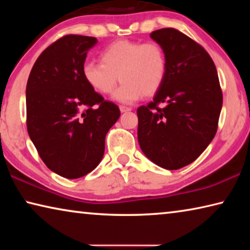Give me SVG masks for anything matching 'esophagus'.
<instances>
[{
	"instance_id": "esophagus-1",
	"label": "esophagus",
	"mask_w": 250,
	"mask_h": 250,
	"mask_svg": "<svg viewBox=\"0 0 250 250\" xmlns=\"http://www.w3.org/2000/svg\"><path fill=\"white\" fill-rule=\"evenodd\" d=\"M120 111L121 112H128V111H131V108L125 107V105H120Z\"/></svg>"
}]
</instances>
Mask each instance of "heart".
Masks as SVG:
<instances>
[{
	"label": "heart",
	"instance_id": "1",
	"mask_svg": "<svg viewBox=\"0 0 250 250\" xmlns=\"http://www.w3.org/2000/svg\"><path fill=\"white\" fill-rule=\"evenodd\" d=\"M99 57L101 62L83 65L84 82L98 94L109 95L120 79L122 83L113 98L122 104L156 94L167 77L166 52L154 42L116 41L101 50Z\"/></svg>",
	"mask_w": 250,
	"mask_h": 250
}]
</instances>
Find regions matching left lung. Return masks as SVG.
Masks as SVG:
<instances>
[{"instance_id":"obj_1","label":"left lung","mask_w":250,"mask_h":250,"mask_svg":"<svg viewBox=\"0 0 250 250\" xmlns=\"http://www.w3.org/2000/svg\"><path fill=\"white\" fill-rule=\"evenodd\" d=\"M150 36L166 52L167 73L153 101L137 110L138 141L156 166L179 170L214 139L223 92L213 59L195 41L172 27ZM160 103L166 105L160 108Z\"/></svg>"}]
</instances>
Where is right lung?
I'll use <instances>...</instances> for the list:
<instances>
[{"label":"right lung","mask_w":250,"mask_h":250,"mask_svg":"<svg viewBox=\"0 0 250 250\" xmlns=\"http://www.w3.org/2000/svg\"><path fill=\"white\" fill-rule=\"evenodd\" d=\"M96 44L91 36L61 37L36 59L26 84L29 138L45 166L66 179L95 170L105 134L120 117L119 107L83 77L87 52Z\"/></svg>","instance_id":"add662e5"}]
</instances>
